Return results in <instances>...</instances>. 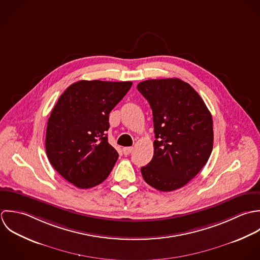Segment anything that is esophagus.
Listing matches in <instances>:
<instances>
[{
    "mask_svg": "<svg viewBox=\"0 0 260 260\" xmlns=\"http://www.w3.org/2000/svg\"><path fill=\"white\" fill-rule=\"evenodd\" d=\"M132 151H133V148H132V147H126V148H123V149H122V152H123V154H124L125 156L129 155V154L132 153Z\"/></svg>",
    "mask_w": 260,
    "mask_h": 260,
    "instance_id": "34e87169",
    "label": "esophagus"
}]
</instances>
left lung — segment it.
I'll return each instance as SVG.
<instances>
[{
    "mask_svg": "<svg viewBox=\"0 0 260 260\" xmlns=\"http://www.w3.org/2000/svg\"><path fill=\"white\" fill-rule=\"evenodd\" d=\"M138 90L149 102L154 120V156L141 172L153 188L170 192L190 182L213 149V120L201 96L179 78L150 79Z\"/></svg>",
    "mask_w": 260,
    "mask_h": 260,
    "instance_id": "left-lung-1",
    "label": "left lung"
}]
</instances>
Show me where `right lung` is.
<instances>
[{
    "mask_svg": "<svg viewBox=\"0 0 260 260\" xmlns=\"http://www.w3.org/2000/svg\"><path fill=\"white\" fill-rule=\"evenodd\" d=\"M133 82L80 80L55 104L47 123L46 154L53 168L79 189L103 183L118 154L108 144V115Z\"/></svg>",
    "mask_w": 260,
    "mask_h": 260,
    "instance_id": "right-lung-1",
    "label": "right lung"
}]
</instances>
